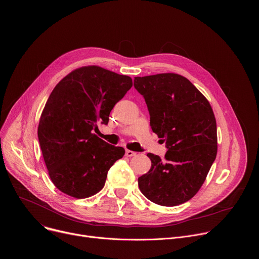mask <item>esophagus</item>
Masks as SVG:
<instances>
[{
    "instance_id": "obj_1",
    "label": "esophagus",
    "mask_w": 259,
    "mask_h": 259,
    "mask_svg": "<svg viewBox=\"0 0 259 259\" xmlns=\"http://www.w3.org/2000/svg\"><path fill=\"white\" fill-rule=\"evenodd\" d=\"M135 155H136V153H134V152H132V151H129V150L126 151V156H127V157H133V156H135Z\"/></svg>"
}]
</instances>
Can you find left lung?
<instances>
[{
	"label": "left lung",
	"instance_id": "left-lung-1",
	"mask_svg": "<svg viewBox=\"0 0 259 259\" xmlns=\"http://www.w3.org/2000/svg\"><path fill=\"white\" fill-rule=\"evenodd\" d=\"M134 87L150 113L152 130L166 144L164 160L149 153L150 171L138 178L140 192L162 206L191 200L200 190L217 154V129L204 95L176 73L135 77Z\"/></svg>",
	"mask_w": 259,
	"mask_h": 259
}]
</instances>
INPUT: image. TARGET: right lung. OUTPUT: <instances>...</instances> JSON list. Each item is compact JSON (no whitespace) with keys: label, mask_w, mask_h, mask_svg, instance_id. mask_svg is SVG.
Listing matches in <instances>:
<instances>
[{"label":"right lung","mask_w":259,"mask_h":259,"mask_svg":"<svg viewBox=\"0 0 259 259\" xmlns=\"http://www.w3.org/2000/svg\"><path fill=\"white\" fill-rule=\"evenodd\" d=\"M132 87L128 76L99 66L71 71L51 92L41 115L38 138L54 186L83 199L97 194L125 150L94 134Z\"/></svg>","instance_id":"obj_1"}]
</instances>
